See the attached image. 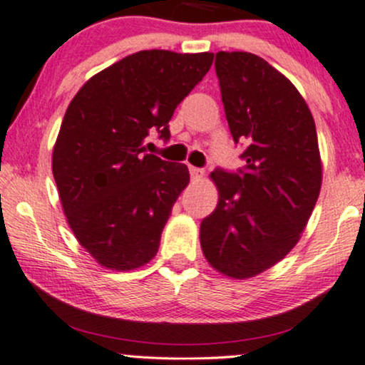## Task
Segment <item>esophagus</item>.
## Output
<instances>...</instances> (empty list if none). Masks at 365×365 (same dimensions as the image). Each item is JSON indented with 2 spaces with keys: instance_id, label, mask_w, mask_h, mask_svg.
<instances>
[{
  "instance_id": "esophagus-1",
  "label": "esophagus",
  "mask_w": 365,
  "mask_h": 365,
  "mask_svg": "<svg viewBox=\"0 0 365 365\" xmlns=\"http://www.w3.org/2000/svg\"><path fill=\"white\" fill-rule=\"evenodd\" d=\"M188 170H190V177H192L193 180H200L202 177H204V170H202V168L190 167Z\"/></svg>"
}]
</instances>
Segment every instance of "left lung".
I'll return each mask as SVG.
<instances>
[{
	"mask_svg": "<svg viewBox=\"0 0 365 365\" xmlns=\"http://www.w3.org/2000/svg\"><path fill=\"white\" fill-rule=\"evenodd\" d=\"M215 73L242 168L210 173L215 210L200 224V246L217 271L251 278L283 259L298 242L322 185L313 116L299 92L264 58L215 53Z\"/></svg>",
	"mask_w": 365,
	"mask_h": 365,
	"instance_id": "left-lung-1",
	"label": "left lung"
}]
</instances>
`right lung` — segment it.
<instances>
[{
	"label": "right lung",
	"instance_id": "obj_1",
	"mask_svg": "<svg viewBox=\"0 0 365 365\" xmlns=\"http://www.w3.org/2000/svg\"><path fill=\"white\" fill-rule=\"evenodd\" d=\"M214 53L143 50L96 73L68 104L52 170L77 241L116 271L146 264L160 247L187 165L145 153L170 140L177 106L209 72Z\"/></svg>",
	"mask_w": 365,
	"mask_h": 365
}]
</instances>
